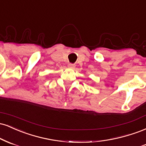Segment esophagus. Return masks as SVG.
<instances>
[{
  "instance_id": "1",
  "label": "esophagus",
  "mask_w": 146,
  "mask_h": 146,
  "mask_svg": "<svg viewBox=\"0 0 146 146\" xmlns=\"http://www.w3.org/2000/svg\"><path fill=\"white\" fill-rule=\"evenodd\" d=\"M68 68H75V65L73 64V63H69V64H68Z\"/></svg>"
}]
</instances>
